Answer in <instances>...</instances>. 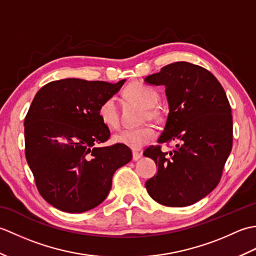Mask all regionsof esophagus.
Wrapping results in <instances>:
<instances>
[{"instance_id":"esophagus-1","label":"esophagus","mask_w":256,"mask_h":256,"mask_svg":"<svg viewBox=\"0 0 256 256\" xmlns=\"http://www.w3.org/2000/svg\"><path fill=\"white\" fill-rule=\"evenodd\" d=\"M140 156H142V154L140 153V152H136V150H133V160H138L140 158Z\"/></svg>"}]
</instances>
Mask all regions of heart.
<instances>
[{"instance_id":"heart-1","label":"heart","mask_w":256,"mask_h":256,"mask_svg":"<svg viewBox=\"0 0 256 256\" xmlns=\"http://www.w3.org/2000/svg\"><path fill=\"white\" fill-rule=\"evenodd\" d=\"M124 96L126 99L136 102L138 104L145 108V120L148 118L157 121L160 118V112L154 108L158 102L160 94L154 88L140 82H134L126 86V89L124 90ZM98 116H99L101 122L106 124L108 128H118L120 116L116 98H106L104 101L101 102L99 108H98ZM154 136L155 132L153 128L150 125H144V126L138 128L124 130V131L116 133L113 136V140L132 150H140L150 142Z\"/></svg>"}]
</instances>
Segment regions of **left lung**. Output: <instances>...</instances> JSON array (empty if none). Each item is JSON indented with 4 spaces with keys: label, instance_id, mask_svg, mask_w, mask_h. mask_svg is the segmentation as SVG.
<instances>
[{
    "label": "left lung",
    "instance_id": "left-lung-1",
    "mask_svg": "<svg viewBox=\"0 0 256 256\" xmlns=\"http://www.w3.org/2000/svg\"><path fill=\"white\" fill-rule=\"evenodd\" d=\"M165 86L170 113L160 144L176 142L168 153L150 146L144 156L158 166L145 182L148 192L167 206H186L206 197L221 179L232 150L231 106L221 84L209 70L178 62L145 78Z\"/></svg>",
    "mask_w": 256,
    "mask_h": 256
}]
</instances>
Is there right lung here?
<instances>
[{"mask_svg":"<svg viewBox=\"0 0 256 256\" xmlns=\"http://www.w3.org/2000/svg\"><path fill=\"white\" fill-rule=\"evenodd\" d=\"M124 82L67 78L36 94L24 121L25 156L38 192L55 208L94 209L108 197L116 170L132 160L128 146H98L111 135L98 108Z\"/></svg>","mask_w":256,"mask_h":256,"instance_id":"obj_1","label":"right lung"}]
</instances>
